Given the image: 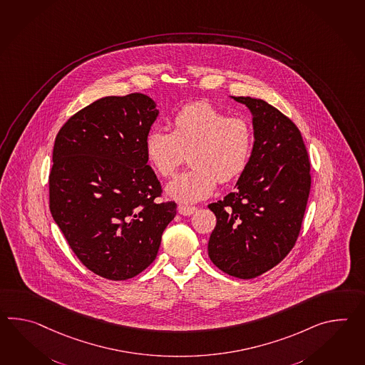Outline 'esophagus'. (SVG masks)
Returning <instances> with one entry per match:
<instances>
[{
	"instance_id": "34e87169",
	"label": "esophagus",
	"mask_w": 365,
	"mask_h": 365,
	"mask_svg": "<svg viewBox=\"0 0 365 365\" xmlns=\"http://www.w3.org/2000/svg\"><path fill=\"white\" fill-rule=\"evenodd\" d=\"M196 207H190V205H183V204H179L178 205V213L183 215V216H190L196 212Z\"/></svg>"
}]
</instances>
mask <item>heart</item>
Wrapping results in <instances>:
<instances>
[{
  "label": "heart",
  "mask_w": 365,
  "mask_h": 365,
  "mask_svg": "<svg viewBox=\"0 0 365 365\" xmlns=\"http://www.w3.org/2000/svg\"><path fill=\"white\" fill-rule=\"evenodd\" d=\"M254 130L245 116H229L208 102L182 107L173 118L171 132L154 128L146 133L144 150L153 170L169 178L190 154L192 169L173 179L168 195L183 202L211 196L217 180L238 178L252 158Z\"/></svg>",
  "instance_id": "obj_1"
}]
</instances>
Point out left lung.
Masks as SVG:
<instances>
[{
	"label": "left lung",
	"instance_id": "obj_1",
	"mask_svg": "<svg viewBox=\"0 0 365 365\" xmlns=\"http://www.w3.org/2000/svg\"><path fill=\"white\" fill-rule=\"evenodd\" d=\"M252 113L254 148L235 190L208 205L216 227L208 255L221 271L252 279L275 267L300 235L312 175L300 130L262 99L233 97Z\"/></svg>",
	"mask_w": 365,
	"mask_h": 365
}]
</instances>
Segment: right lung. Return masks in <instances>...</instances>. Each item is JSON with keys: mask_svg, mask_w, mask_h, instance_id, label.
I'll list each match as a JSON object with an SVG mask.
<instances>
[{"mask_svg": "<svg viewBox=\"0 0 365 365\" xmlns=\"http://www.w3.org/2000/svg\"><path fill=\"white\" fill-rule=\"evenodd\" d=\"M158 110L140 93L105 97L71 116L57 133L49 210L72 252L94 274L127 280L157 257L174 202L148 165L144 140Z\"/></svg>", "mask_w": 365, "mask_h": 365, "instance_id": "add662e5", "label": "right lung"}]
</instances>
